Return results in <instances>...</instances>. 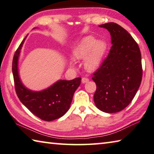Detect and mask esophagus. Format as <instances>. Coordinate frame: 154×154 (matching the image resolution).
<instances>
[{
	"label": "esophagus",
	"instance_id": "1",
	"mask_svg": "<svg viewBox=\"0 0 154 154\" xmlns=\"http://www.w3.org/2000/svg\"><path fill=\"white\" fill-rule=\"evenodd\" d=\"M89 79H88V78H86V77H82V83H85V82H89Z\"/></svg>",
	"mask_w": 154,
	"mask_h": 154
}]
</instances>
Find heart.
Masks as SVG:
<instances>
[{
	"instance_id": "heart-1",
	"label": "heart",
	"mask_w": 154,
	"mask_h": 154,
	"mask_svg": "<svg viewBox=\"0 0 154 154\" xmlns=\"http://www.w3.org/2000/svg\"><path fill=\"white\" fill-rule=\"evenodd\" d=\"M106 48L104 42L97 41L95 37L87 36L74 48L72 54L76 59H85V67L89 71H94L100 65Z\"/></svg>"
}]
</instances>
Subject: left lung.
I'll return each instance as SVG.
<instances>
[{
    "mask_svg": "<svg viewBox=\"0 0 154 154\" xmlns=\"http://www.w3.org/2000/svg\"><path fill=\"white\" fill-rule=\"evenodd\" d=\"M111 36L108 56L94 73L97 86L94 102L108 113L119 112L132 102L143 76L141 54L138 44L126 30L114 22L101 24Z\"/></svg>",
    "mask_w": 154,
    "mask_h": 154,
    "instance_id": "1",
    "label": "left lung"
}]
</instances>
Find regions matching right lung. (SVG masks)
<instances>
[{"instance_id": "obj_1", "label": "right lung", "mask_w": 154, "mask_h": 154, "mask_svg": "<svg viewBox=\"0 0 154 154\" xmlns=\"http://www.w3.org/2000/svg\"><path fill=\"white\" fill-rule=\"evenodd\" d=\"M15 52L12 62L15 89L22 104L32 114L44 121L50 122L63 116L70 107L74 94L80 86L81 78L72 80H59L48 89L32 91L25 87L20 81L17 61L25 39Z\"/></svg>"}]
</instances>
